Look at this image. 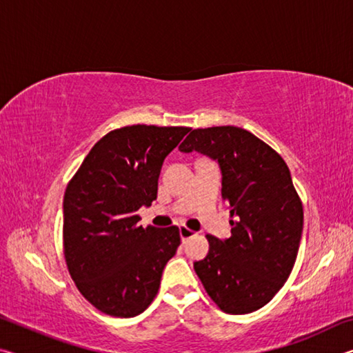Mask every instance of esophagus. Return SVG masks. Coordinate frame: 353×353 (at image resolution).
I'll return each mask as SVG.
<instances>
[{
    "instance_id": "34e87169",
    "label": "esophagus",
    "mask_w": 353,
    "mask_h": 353,
    "mask_svg": "<svg viewBox=\"0 0 353 353\" xmlns=\"http://www.w3.org/2000/svg\"><path fill=\"white\" fill-rule=\"evenodd\" d=\"M179 234H181V238H182V241L185 243V241H188V240H191V238H193L196 234L193 230H190V229H187V227H181V229H179Z\"/></svg>"
}]
</instances>
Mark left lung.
Returning a JSON list of instances; mask_svg holds the SVG:
<instances>
[{
    "label": "left lung",
    "instance_id": "left-lung-1",
    "mask_svg": "<svg viewBox=\"0 0 353 353\" xmlns=\"http://www.w3.org/2000/svg\"><path fill=\"white\" fill-rule=\"evenodd\" d=\"M218 163L221 196L230 208L232 236L207 235L210 249L194 271L214 303L229 314L265 307L294 266L303 210L283 159L246 129H194L179 146Z\"/></svg>",
    "mask_w": 353,
    "mask_h": 353
}]
</instances>
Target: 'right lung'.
I'll use <instances>...</instances> for the list:
<instances>
[{"label":"right lung","instance_id":"right-lung-1","mask_svg":"<svg viewBox=\"0 0 353 353\" xmlns=\"http://www.w3.org/2000/svg\"><path fill=\"white\" fill-rule=\"evenodd\" d=\"M190 128L137 124L101 139L83 159L63 198V252L71 279L92 305L134 318L157 296L176 255V225H139L137 212L157 199L163 160Z\"/></svg>","mask_w":353,"mask_h":353}]
</instances>
